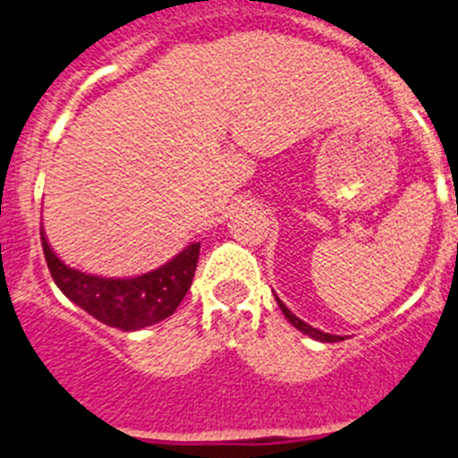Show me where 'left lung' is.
I'll return each mask as SVG.
<instances>
[{
  "instance_id": "obj_1",
  "label": "left lung",
  "mask_w": 458,
  "mask_h": 458,
  "mask_svg": "<svg viewBox=\"0 0 458 458\" xmlns=\"http://www.w3.org/2000/svg\"><path fill=\"white\" fill-rule=\"evenodd\" d=\"M277 301V305H280V310H282V314L287 316V320L289 323H292L293 327H298V330L302 332V335H310L311 339H316V341H323V344H336V341H344V336H336V335H327V332H320V330H316V327H311V326H307L305 320H301L298 318L296 314H292V311L287 310V305H284V302L280 301V298H276Z\"/></svg>"
}]
</instances>
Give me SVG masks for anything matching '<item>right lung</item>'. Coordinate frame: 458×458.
Segmentation results:
<instances>
[{"mask_svg": "<svg viewBox=\"0 0 458 458\" xmlns=\"http://www.w3.org/2000/svg\"><path fill=\"white\" fill-rule=\"evenodd\" d=\"M42 250L51 277L74 305L117 330L132 332L169 318L194 280L200 243H190L165 267L138 277H99L70 268L49 249L40 228Z\"/></svg>", "mask_w": 458, "mask_h": 458, "instance_id": "1", "label": "right lung"}]
</instances>
